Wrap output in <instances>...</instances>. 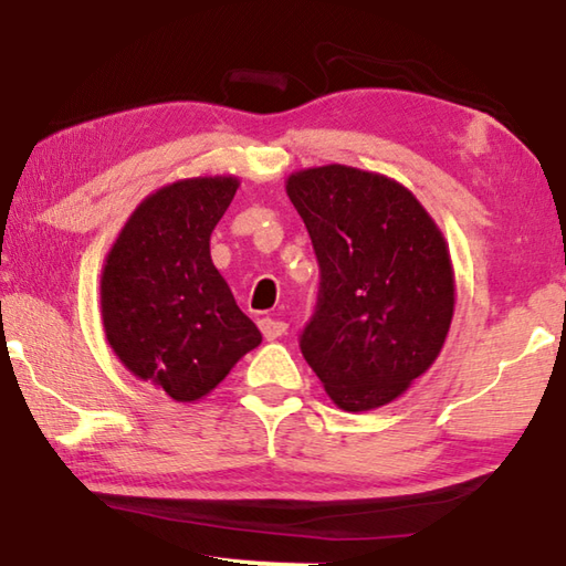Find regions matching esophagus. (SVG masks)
Instances as JSON below:
<instances>
[{"label":"esophagus","mask_w":566,"mask_h":566,"mask_svg":"<svg viewBox=\"0 0 566 566\" xmlns=\"http://www.w3.org/2000/svg\"><path fill=\"white\" fill-rule=\"evenodd\" d=\"M258 326H261L263 336H265L268 340H275V338H281L283 333L289 331V323H283V321H277V318H271V316H265V318L258 321Z\"/></svg>","instance_id":"34e87169"}]
</instances>
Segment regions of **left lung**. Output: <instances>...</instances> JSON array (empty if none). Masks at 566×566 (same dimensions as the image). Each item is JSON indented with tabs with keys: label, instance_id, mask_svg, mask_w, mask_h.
Segmentation results:
<instances>
[{
	"label": "left lung",
	"instance_id": "1",
	"mask_svg": "<svg viewBox=\"0 0 566 566\" xmlns=\"http://www.w3.org/2000/svg\"><path fill=\"white\" fill-rule=\"evenodd\" d=\"M291 202L321 268L301 354L333 403H391L441 354L453 318V268L437 222L411 190L348 165L293 172Z\"/></svg>",
	"mask_w": 566,
	"mask_h": 566
}]
</instances>
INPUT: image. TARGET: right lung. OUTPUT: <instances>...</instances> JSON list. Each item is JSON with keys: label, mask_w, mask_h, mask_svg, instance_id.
<instances>
[{"label": "right lung", "mask_w": 566, "mask_h": 566, "mask_svg": "<svg viewBox=\"0 0 566 566\" xmlns=\"http://www.w3.org/2000/svg\"><path fill=\"white\" fill-rule=\"evenodd\" d=\"M238 185L233 175H216L155 190L102 268L109 348L129 374L180 403L208 396L263 340L210 258V233Z\"/></svg>", "instance_id": "1"}]
</instances>
